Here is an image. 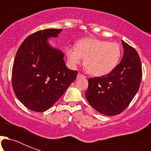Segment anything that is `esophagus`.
Listing matches in <instances>:
<instances>
[{
    "mask_svg": "<svg viewBox=\"0 0 151 151\" xmlns=\"http://www.w3.org/2000/svg\"><path fill=\"white\" fill-rule=\"evenodd\" d=\"M85 78V75H83L82 73H79L78 74V78Z\"/></svg>",
    "mask_w": 151,
    "mask_h": 151,
    "instance_id": "obj_1",
    "label": "esophagus"
}]
</instances>
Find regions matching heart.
Masks as SVG:
<instances>
[{
	"mask_svg": "<svg viewBox=\"0 0 151 151\" xmlns=\"http://www.w3.org/2000/svg\"><path fill=\"white\" fill-rule=\"evenodd\" d=\"M69 62L75 66L85 58V66L93 76L106 75L112 72L119 63L122 49L117 43L97 38H85L78 41L76 47L66 46Z\"/></svg>",
	"mask_w": 151,
	"mask_h": 151,
	"instance_id": "obj_1",
	"label": "heart"
}]
</instances>
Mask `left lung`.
<instances>
[{
    "label": "left lung",
    "mask_w": 151,
    "mask_h": 151,
    "mask_svg": "<svg viewBox=\"0 0 151 151\" xmlns=\"http://www.w3.org/2000/svg\"><path fill=\"white\" fill-rule=\"evenodd\" d=\"M124 55L116 68L102 77L88 78L85 97L95 110L114 116L123 112L133 99L142 79V65L138 52L122 41Z\"/></svg>",
    "instance_id": "obj_1"
}]
</instances>
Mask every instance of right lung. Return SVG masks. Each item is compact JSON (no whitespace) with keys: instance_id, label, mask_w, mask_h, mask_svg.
Listing matches in <instances>:
<instances>
[{"instance_id":"1","label":"right lung","mask_w":151,"mask_h":151,"mask_svg":"<svg viewBox=\"0 0 151 151\" xmlns=\"http://www.w3.org/2000/svg\"><path fill=\"white\" fill-rule=\"evenodd\" d=\"M62 29L32 34L15 55L12 84L17 99L29 110L44 112L56 102L77 78L78 71L67 68L63 52L48 44Z\"/></svg>"}]
</instances>
